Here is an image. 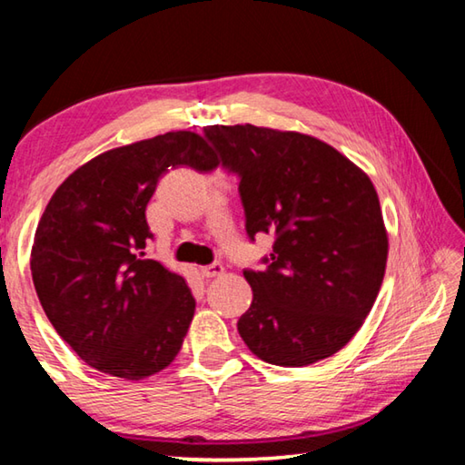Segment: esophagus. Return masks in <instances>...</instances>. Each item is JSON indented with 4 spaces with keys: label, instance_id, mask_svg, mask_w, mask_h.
<instances>
[{
    "label": "esophagus",
    "instance_id": "obj_1",
    "mask_svg": "<svg viewBox=\"0 0 465 465\" xmlns=\"http://www.w3.org/2000/svg\"><path fill=\"white\" fill-rule=\"evenodd\" d=\"M223 272V264L222 262H211L207 266H201V274L204 279H213L219 277Z\"/></svg>",
    "mask_w": 465,
    "mask_h": 465
}]
</instances>
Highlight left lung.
I'll use <instances>...</instances> for the list:
<instances>
[{"label":"left lung","instance_id":"1","mask_svg":"<svg viewBox=\"0 0 465 465\" xmlns=\"http://www.w3.org/2000/svg\"><path fill=\"white\" fill-rule=\"evenodd\" d=\"M204 137L240 178L246 233H272L262 271H243L252 305L242 341L271 365L332 357L380 293L388 235L371 180L324 141L254 124H211Z\"/></svg>","mask_w":465,"mask_h":465}]
</instances>
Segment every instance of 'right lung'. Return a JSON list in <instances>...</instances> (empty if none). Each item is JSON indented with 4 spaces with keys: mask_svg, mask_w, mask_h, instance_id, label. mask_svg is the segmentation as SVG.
Here are the masks:
<instances>
[{
    "mask_svg": "<svg viewBox=\"0 0 465 465\" xmlns=\"http://www.w3.org/2000/svg\"><path fill=\"white\" fill-rule=\"evenodd\" d=\"M176 168L211 172L217 157L191 131L110 149L77 168L46 204L33 281L57 334L98 371L141 380L178 355L194 316L186 281L145 258V209Z\"/></svg>",
    "mask_w": 465,
    "mask_h": 465,
    "instance_id": "1",
    "label": "right lung"
}]
</instances>
